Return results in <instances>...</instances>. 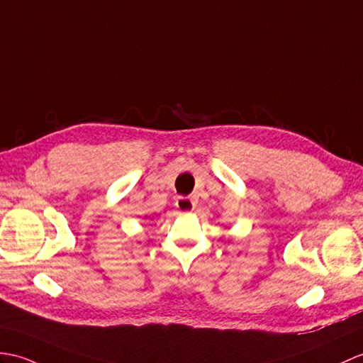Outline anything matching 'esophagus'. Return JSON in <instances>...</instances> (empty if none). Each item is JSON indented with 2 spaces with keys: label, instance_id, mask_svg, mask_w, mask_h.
I'll return each instance as SVG.
<instances>
[{
  "label": "esophagus",
  "instance_id": "obj_1",
  "mask_svg": "<svg viewBox=\"0 0 363 363\" xmlns=\"http://www.w3.org/2000/svg\"><path fill=\"white\" fill-rule=\"evenodd\" d=\"M174 206L178 207V210H181V212H191L193 208L196 207V202L193 198H189V196H178L174 201Z\"/></svg>",
  "mask_w": 363,
  "mask_h": 363
}]
</instances>
